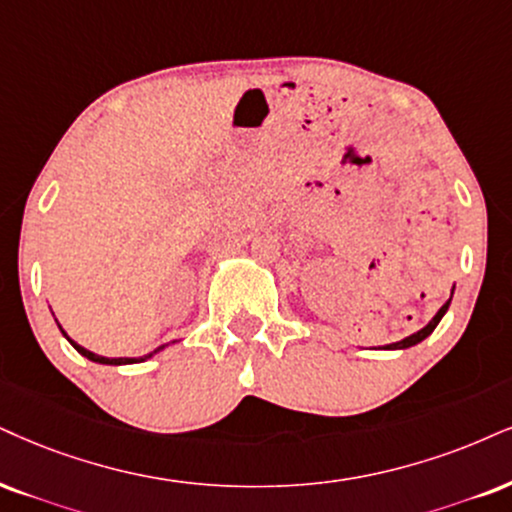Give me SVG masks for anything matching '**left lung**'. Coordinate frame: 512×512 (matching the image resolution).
Returning a JSON list of instances; mask_svg holds the SVG:
<instances>
[{
	"label": "left lung",
	"mask_w": 512,
	"mask_h": 512,
	"mask_svg": "<svg viewBox=\"0 0 512 512\" xmlns=\"http://www.w3.org/2000/svg\"><path fill=\"white\" fill-rule=\"evenodd\" d=\"M451 296H453V292H451ZM449 304H451V299H449V301H446V304L439 308V313H437V315H434V318L430 320V323H427L425 327H422V330H420V332L410 334V337H406V339H401V342H396V344H389V346H387V349H408V346L418 344V342H422V339H425V337H430V334L434 332V327H437V325H439V320H441V318H444V313H446V311H449Z\"/></svg>",
	"instance_id": "left-lung-1"
}]
</instances>
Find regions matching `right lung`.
I'll use <instances>...</instances> for the list:
<instances>
[{
  "label": "right lung",
  "instance_id": "add662e5",
  "mask_svg": "<svg viewBox=\"0 0 512 512\" xmlns=\"http://www.w3.org/2000/svg\"><path fill=\"white\" fill-rule=\"evenodd\" d=\"M68 342H71V344L75 346V351L82 353V356H85V358H90V361H94V363H106V365H125V363H137V361L142 363V361H147V358L154 356L156 351H159V349H156V351H151V353H147V356L137 358V361H135V358H106V356H99V353H92V351L82 349V346H80V344H75L73 339H68Z\"/></svg>",
  "mask_w": 512,
  "mask_h": 512
}]
</instances>
